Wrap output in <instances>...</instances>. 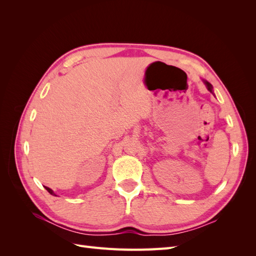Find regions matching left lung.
<instances>
[{
  "label": "left lung",
  "instance_id": "8db88e82",
  "mask_svg": "<svg viewBox=\"0 0 256 256\" xmlns=\"http://www.w3.org/2000/svg\"><path fill=\"white\" fill-rule=\"evenodd\" d=\"M204 83L206 84V86H207L208 90H209V92H212V84H210V83H209V82H207V81H204Z\"/></svg>",
  "mask_w": 256,
  "mask_h": 256
}]
</instances>
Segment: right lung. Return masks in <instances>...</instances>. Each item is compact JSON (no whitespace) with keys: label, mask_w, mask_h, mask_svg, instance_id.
I'll use <instances>...</instances> for the list:
<instances>
[{"label":"right lung","mask_w":256,"mask_h":256,"mask_svg":"<svg viewBox=\"0 0 256 256\" xmlns=\"http://www.w3.org/2000/svg\"><path fill=\"white\" fill-rule=\"evenodd\" d=\"M44 188H46V190H47L49 193H50V194H52V196H56V193H54L50 188H48V187H46V186H44Z\"/></svg>","instance_id":"right-lung-1"}]
</instances>
